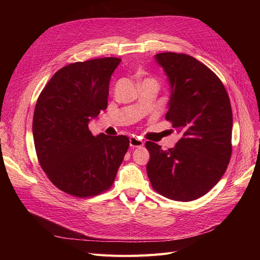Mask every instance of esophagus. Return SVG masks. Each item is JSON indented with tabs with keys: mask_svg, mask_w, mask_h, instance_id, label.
<instances>
[{
	"mask_svg": "<svg viewBox=\"0 0 260 260\" xmlns=\"http://www.w3.org/2000/svg\"><path fill=\"white\" fill-rule=\"evenodd\" d=\"M144 145V142L141 139L137 137H131L130 138V146L132 147H142Z\"/></svg>",
	"mask_w": 260,
	"mask_h": 260,
	"instance_id": "1",
	"label": "esophagus"
}]
</instances>
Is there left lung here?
<instances>
[{
    "mask_svg": "<svg viewBox=\"0 0 260 260\" xmlns=\"http://www.w3.org/2000/svg\"><path fill=\"white\" fill-rule=\"evenodd\" d=\"M171 85L166 120L182 135L175 148L145 143L154 190L169 200L202 198L221 179L232 154V109L218 76L183 53L155 55Z\"/></svg>",
    "mask_w": 260,
    "mask_h": 260,
    "instance_id": "obj_1",
    "label": "left lung"
}]
</instances>
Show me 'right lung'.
Wrapping results in <instances>:
<instances>
[{
    "label": "right lung",
    "mask_w": 260,
    "mask_h": 260,
    "mask_svg": "<svg viewBox=\"0 0 260 260\" xmlns=\"http://www.w3.org/2000/svg\"><path fill=\"white\" fill-rule=\"evenodd\" d=\"M120 61L72 62L54 74L38 98L32 132L39 164L55 186L75 198L108 191L128 151L125 136L94 137L89 129L91 118L107 107L109 80Z\"/></svg>",
    "instance_id": "add662e5"
}]
</instances>
